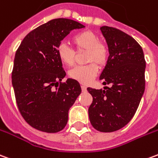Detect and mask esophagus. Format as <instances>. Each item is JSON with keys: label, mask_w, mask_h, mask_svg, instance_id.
I'll use <instances>...</instances> for the list:
<instances>
[{"label": "esophagus", "mask_w": 158, "mask_h": 158, "mask_svg": "<svg viewBox=\"0 0 158 158\" xmlns=\"http://www.w3.org/2000/svg\"><path fill=\"white\" fill-rule=\"evenodd\" d=\"M81 89L83 91H86V86H85V85H81Z\"/></svg>", "instance_id": "1"}]
</instances>
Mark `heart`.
Instances as JSON below:
<instances>
[{"mask_svg":"<svg viewBox=\"0 0 158 158\" xmlns=\"http://www.w3.org/2000/svg\"><path fill=\"white\" fill-rule=\"evenodd\" d=\"M73 43L78 50H87L85 61L95 62L99 66H103L107 61L109 50L103 43L99 41L98 35L92 31H86L75 35L73 37ZM57 56L60 60L67 66H73L75 61V52L66 44H60L56 48ZM90 63L73 68L68 75L82 85L90 84L98 73V66Z\"/></svg>","mask_w":158,"mask_h":158,"instance_id":"1","label":"heart"}]
</instances>
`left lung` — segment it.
Returning a JSON list of instances; mask_svg holds the SVG:
<instances>
[{
  "label": "left lung",
  "instance_id": "8db88e82",
  "mask_svg": "<svg viewBox=\"0 0 158 158\" xmlns=\"http://www.w3.org/2000/svg\"><path fill=\"white\" fill-rule=\"evenodd\" d=\"M100 30L110 56L99 79L111 87L87 88L93 98L88 113L95 129L111 133L125 127L139 105L145 86V60L141 46L131 36L109 26Z\"/></svg>",
  "mask_w": 158,
  "mask_h": 158
}]
</instances>
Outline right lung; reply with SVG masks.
Instances as JSON below:
<instances>
[{
    "label": "right lung",
    "mask_w": 158,
    "mask_h": 158,
    "mask_svg": "<svg viewBox=\"0 0 158 158\" xmlns=\"http://www.w3.org/2000/svg\"><path fill=\"white\" fill-rule=\"evenodd\" d=\"M84 27L73 19H55L27 34L16 51L12 84L18 108L25 121L39 131H61L81 93L74 79L60 83L66 73L56 48L70 31Z\"/></svg>",
    "instance_id": "right-lung-1"
}]
</instances>
